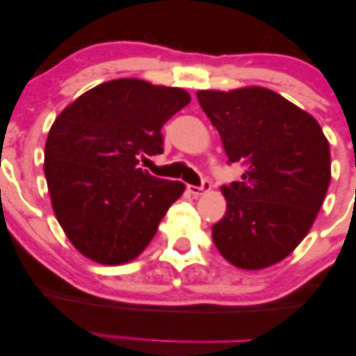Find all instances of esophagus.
<instances>
[{
  "label": "esophagus",
  "instance_id": "34e87169",
  "mask_svg": "<svg viewBox=\"0 0 356 356\" xmlns=\"http://www.w3.org/2000/svg\"><path fill=\"white\" fill-rule=\"evenodd\" d=\"M187 189H189L192 195L199 197V195L204 194V192H207L211 189V182L209 181H202L201 186H187Z\"/></svg>",
  "mask_w": 356,
  "mask_h": 356
}]
</instances>
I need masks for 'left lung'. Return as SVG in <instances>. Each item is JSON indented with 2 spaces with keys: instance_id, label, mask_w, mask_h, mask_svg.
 Masks as SVG:
<instances>
[{
  "instance_id": "obj_1",
  "label": "left lung",
  "mask_w": 356,
  "mask_h": 356,
  "mask_svg": "<svg viewBox=\"0 0 356 356\" xmlns=\"http://www.w3.org/2000/svg\"><path fill=\"white\" fill-rule=\"evenodd\" d=\"M197 100L218 129L227 162L246 167L239 182L222 187L227 211L212 226L216 248L243 269L280 263L308 234L332 179L320 124L261 87L201 90Z\"/></svg>"
}]
</instances>
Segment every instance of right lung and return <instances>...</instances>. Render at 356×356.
I'll use <instances>...</instances> for the list:
<instances>
[{"instance_id": "obj_1", "label": "right lung", "mask_w": 356, "mask_h": 356, "mask_svg": "<svg viewBox=\"0 0 356 356\" xmlns=\"http://www.w3.org/2000/svg\"><path fill=\"white\" fill-rule=\"evenodd\" d=\"M191 102L182 88L137 79L88 90L53 122L44 177L60 226L81 254L100 264L137 257L184 186L140 169L164 150L162 125Z\"/></svg>"}]
</instances>
